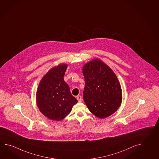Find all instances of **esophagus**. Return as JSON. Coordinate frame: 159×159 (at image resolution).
<instances>
[{"instance_id": "1", "label": "esophagus", "mask_w": 159, "mask_h": 159, "mask_svg": "<svg viewBox=\"0 0 159 159\" xmlns=\"http://www.w3.org/2000/svg\"><path fill=\"white\" fill-rule=\"evenodd\" d=\"M76 98H77V100H78L79 102H81V101H82V98H81V96H80V95L77 96Z\"/></svg>"}]
</instances>
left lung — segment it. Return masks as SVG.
Instances as JSON below:
<instances>
[{
  "label": "left lung",
  "mask_w": 159,
  "mask_h": 159,
  "mask_svg": "<svg viewBox=\"0 0 159 159\" xmlns=\"http://www.w3.org/2000/svg\"><path fill=\"white\" fill-rule=\"evenodd\" d=\"M83 98L92 113L100 118L109 117L120 107L122 89L117 76L107 65L96 59L84 65Z\"/></svg>",
  "instance_id": "8db88e82"
}]
</instances>
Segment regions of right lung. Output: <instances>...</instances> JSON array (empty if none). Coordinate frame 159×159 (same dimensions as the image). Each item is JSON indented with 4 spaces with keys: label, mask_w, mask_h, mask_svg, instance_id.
I'll return each mask as SVG.
<instances>
[{
    "label": "right lung",
    "mask_w": 159,
    "mask_h": 159,
    "mask_svg": "<svg viewBox=\"0 0 159 159\" xmlns=\"http://www.w3.org/2000/svg\"><path fill=\"white\" fill-rule=\"evenodd\" d=\"M67 68L65 64L51 69L39 83L36 100L40 111L49 119L61 120L71 112L78 100L71 94L63 76Z\"/></svg>",
    "instance_id": "obj_1"
}]
</instances>
